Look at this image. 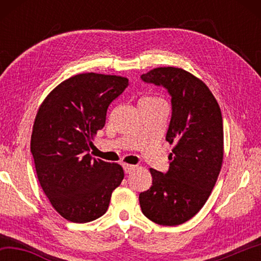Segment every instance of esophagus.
Returning a JSON list of instances; mask_svg holds the SVG:
<instances>
[{
	"label": "esophagus",
	"instance_id": "1",
	"mask_svg": "<svg viewBox=\"0 0 261 261\" xmlns=\"http://www.w3.org/2000/svg\"><path fill=\"white\" fill-rule=\"evenodd\" d=\"M123 169H124L125 174H131L132 171L136 169V166H132V165H127V163H124L123 165Z\"/></svg>",
	"mask_w": 261,
	"mask_h": 261
}]
</instances>
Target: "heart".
I'll use <instances>...</instances> for the list:
<instances>
[{"label":"heart","mask_w":261,"mask_h":261,"mask_svg":"<svg viewBox=\"0 0 261 261\" xmlns=\"http://www.w3.org/2000/svg\"><path fill=\"white\" fill-rule=\"evenodd\" d=\"M140 101H149V102H155V101H160V100L156 98H153V96H145V98H143Z\"/></svg>","instance_id":"obj_1"}]
</instances>
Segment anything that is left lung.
<instances>
[{
	"instance_id": "left-lung-1",
	"label": "left lung",
	"mask_w": 261,
	"mask_h": 261,
	"mask_svg": "<svg viewBox=\"0 0 261 261\" xmlns=\"http://www.w3.org/2000/svg\"><path fill=\"white\" fill-rule=\"evenodd\" d=\"M141 81L162 86L171 96L166 140L174 145L169 169L151 168L152 187L139 194L144 215L161 226H178L205 202L223 160V122L218 101L204 82L179 68H156Z\"/></svg>"
}]
</instances>
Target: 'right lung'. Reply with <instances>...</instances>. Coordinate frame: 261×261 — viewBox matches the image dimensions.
<instances>
[{
    "mask_svg": "<svg viewBox=\"0 0 261 261\" xmlns=\"http://www.w3.org/2000/svg\"><path fill=\"white\" fill-rule=\"evenodd\" d=\"M129 79L87 72L56 86L35 117L31 152L38 179L53 207L71 222L102 216L124 171L117 163L92 158L90 147L102 129L109 105Z\"/></svg>",
    "mask_w": 261,
    "mask_h": 261,
    "instance_id": "obj_1",
    "label": "right lung"
}]
</instances>
